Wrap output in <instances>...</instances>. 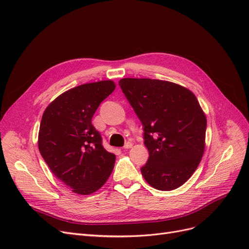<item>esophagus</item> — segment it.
Instances as JSON below:
<instances>
[{
	"mask_svg": "<svg viewBox=\"0 0 249 249\" xmlns=\"http://www.w3.org/2000/svg\"><path fill=\"white\" fill-rule=\"evenodd\" d=\"M132 146H133L132 142H126L125 144H124V149H129V148H131Z\"/></svg>",
	"mask_w": 249,
	"mask_h": 249,
	"instance_id": "obj_1",
	"label": "esophagus"
}]
</instances>
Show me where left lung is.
Here are the masks:
<instances>
[{"label": "left lung", "mask_w": 249, "mask_h": 249, "mask_svg": "<svg viewBox=\"0 0 249 249\" xmlns=\"http://www.w3.org/2000/svg\"><path fill=\"white\" fill-rule=\"evenodd\" d=\"M119 86L144 126L147 163L141 168L157 190L184 185L205 153L207 117L196 96L169 81L124 78Z\"/></svg>", "instance_id": "8db88e82"}]
</instances>
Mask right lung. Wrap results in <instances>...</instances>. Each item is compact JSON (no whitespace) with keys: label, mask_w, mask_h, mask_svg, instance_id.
Listing matches in <instances>:
<instances>
[{"label":"right lung","mask_w":249,"mask_h":249,"mask_svg":"<svg viewBox=\"0 0 249 249\" xmlns=\"http://www.w3.org/2000/svg\"><path fill=\"white\" fill-rule=\"evenodd\" d=\"M115 87L111 80L73 87L57 96L42 114L39 152L52 172L77 194L101 189L114 167L116 156L103 147L91 119Z\"/></svg>","instance_id":"1"}]
</instances>
